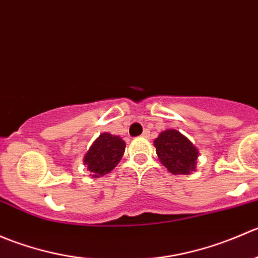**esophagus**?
Returning a JSON list of instances; mask_svg holds the SVG:
<instances>
[{
  "label": "esophagus",
  "mask_w": 258,
  "mask_h": 258,
  "mask_svg": "<svg viewBox=\"0 0 258 258\" xmlns=\"http://www.w3.org/2000/svg\"><path fill=\"white\" fill-rule=\"evenodd\" d=\"M142 137H145V139H148V137H150V131H147V130L144 131V134H142Z\"/></svg>",
  "instance_id": "esophagus-1"
}]
</instances>
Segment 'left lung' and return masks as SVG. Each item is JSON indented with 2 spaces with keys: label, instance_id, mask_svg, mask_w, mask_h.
<instances>
[{
  "label": "left lung",
  "instance_id": "obj_1",
  "mask_svg": "<svg viewBox=\"0 0 258 258\" xmlns=\"http://www.w3.org/2000/svg\"><path fill=\"white\" fill-rule=\"evenodd\" d=\"M156 153L173 175H188L196 168L199 151L176 130H166L155 140Z\"/></svg>",
  "mask_w": 258,
  "mask_h": 258
}]
</instances>
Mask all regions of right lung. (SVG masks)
<instances>
[{
    "instance_id": "obj_1",
    "label": "right lung",
    "mask_w": 258,
    "mask_h": 258,
    "mask_svg": "<svg viewBox=\"0 0 258 258\" xmlns=\"http://www.w3.org/2000/svg\"><path fill=\"white\" fill-rule=\"evenodd\" d=\"M124 147L126 144L121 137L107 132L100 135L83 160L88 171L92 173V177H101L111 172L123 156Z\"/></svg>"
}]
</instances>
